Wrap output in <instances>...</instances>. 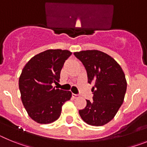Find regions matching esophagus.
I'll list each match as a JSON object with an SVG mask.
<instances>
[{
    "mask_svg": "<svg viewBox=\"0 0 147 147\" xmlns=\"http://www.w3.org/2000/svg\"><path fill=\"white\" fill-rule=\"evenodd\" d=\"M72 97H73V98H75V99H77V98H78L79 97V95H76V94H72Z\"/></svg>",
    "mask_w": 147,
    "mask_h": 147,
    "instance_id": "esophagus-1",
    "label": "esophagus"
}]
</instances>
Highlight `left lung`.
I'll list each match as a JSON object with an SVG mask.
<instances>
[{
    "instance_id": "8db88e82",
    "label": "left lung",
    "mask_w": 147,
    "mask_h": 147,
    "mask_svg": "<svg viewBox=\"0 0 147 147\" xmlns=\"http://www.w3.org/2000/svg\"><path fill=\"white\" fill-rule=\"evenodd\" d=\"M74 55L86 69L89 84H95L93 101L86 100V107L79 110V115L89 125L107 124L124 100L127 86L124 72L114 58L101 51H81Z\"/></svg>"
}]
</instances>
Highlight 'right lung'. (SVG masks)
Masks as SVG:
<instances>
[{
  "instance_id": "obj_1",
  "label": "right lung",
  "mask_w": 147,
  "mask_h": 147,
  "mask_svg": "<svg viewBox=\"0 0 147 147\" xmlns=\"http://www.w3.org/2000/svg\"><path fill=\"white\" fill-rule=\"evenodd\" d=\"M69 50L48 49L28 61L19 78L21 100L30 118L38 123H50L58 119L62 106L70 100L72 92L55 89Z\"/></svg>"
}]
</instances>
